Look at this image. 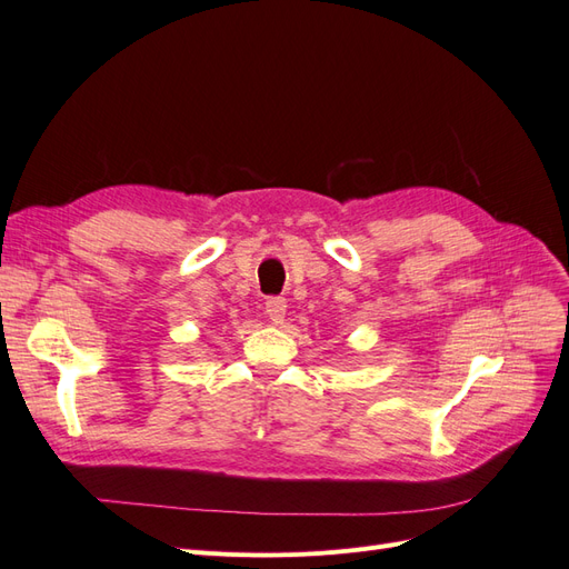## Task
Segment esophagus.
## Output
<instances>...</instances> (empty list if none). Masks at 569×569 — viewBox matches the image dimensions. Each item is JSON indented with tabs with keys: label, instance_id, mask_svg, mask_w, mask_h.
<instances>
[{
	"label": "esophagus",
	"instance_id": "obj_1",
	"mask_svg": "<svg viewBox=\"0 0 569 569\" xmlns=\"http://www.w3.org/2000/svg\"><path fill=\"white\" fill-rule=\"evenodd\" d=\"M284 313H287V299L284 297H268V301H266L268 320L280 325L284 320Z\"/></svg>",
	"mask_w": 569,
	"mask_h": 569
}]
</instances>
